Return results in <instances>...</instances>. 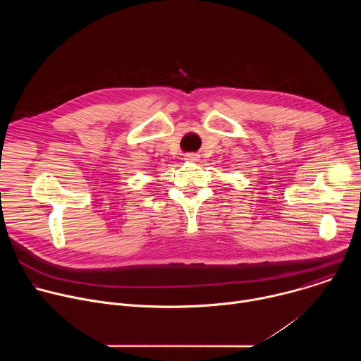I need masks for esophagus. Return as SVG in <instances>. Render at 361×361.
Listing matches in <instances>:
<instances>
[{"mask_svg":"<svg viewBox=\"0 0 361 361\" xmlns=\"http://www.w3.org/2000/svg\"><path fill=\"white\" fill-rule=\"evenodd\" d=\"M184 160H187V161H197L198 160V154L188 152V154H185V159Z\"/></svg>","mask_w":361,"mask_h":361,"instance_id":"34e87169","label":"esophagus"}]
</instances>
